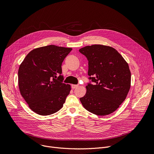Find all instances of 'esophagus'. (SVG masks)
I'll return each instance as SVG.
<instances>
[{
  "mask_svg": "<svg viewBox=\"0 0 154 154\" xmlns=\"http://www.w3.org/2000/svg\"><path fill=\"white\" fill-rule=\"evenodd\" d=\"M78 85H72V86H71V87H72V89H75V88H76L77 87H78Z\"/></svg>",
  "mask_w": 154,
  "mask_h": 154,
  "instance_id": "obj_1",
  "label": "esophagus"
}]
</instances>
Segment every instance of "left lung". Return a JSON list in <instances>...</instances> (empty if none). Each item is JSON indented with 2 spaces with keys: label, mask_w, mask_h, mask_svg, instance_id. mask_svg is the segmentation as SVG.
Here are the masks:
<instances>
[{
  "label": "left lung",
  "mask_w": 154,
  "mask_h": 154,
  "mask_svg": "<svg viewBox=\"0 0 154 154\" xmlns=\"http://www.w3.org/2000/svg\"><path fill=\"white\" fill-rule=\"evenodd\" d=\"M88 60V74L92 82L80 99L88 112L106 116L113 113L125 99L130 88L131 72L128 63L113 48L101 45L79 49Z\"/></svg>",
  "instance_id": "1"
}]
</instances>
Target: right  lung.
<instances>
[{
  "label": "right lung",
  "instance_id": "obj_1",
  "mask_svg": "<svg viewBox=\"0 0 154 154\" xmlns=\"http://www.w3.org/2000/svg\"><path fill=\"white\" fill-rule=\"evenodd\" d=\"M72 49L55 45L36 48L20 64L19 91L35 113L50 115L63 107L71 85L63 83L61 64Z\"/></svg>",
  "mask_w": 154,
  "mask_h": 154
}]
</instances>
